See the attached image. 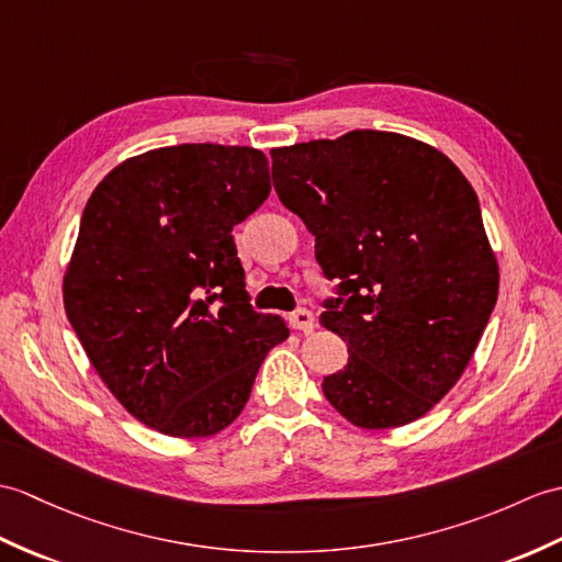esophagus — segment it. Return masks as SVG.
<instances>
[{"label": "esophagus", "instance_id": "esophagus-1", "mask_svg": "<svg viewBox=\"0 0 562 562\" xmlns=\"http://www.w3.org/2000/svg\"><path fill=\"white\" fill-rule=\"evenodd\" d=\"M286 323H290V328L296 333H311L313 325H316V318H313V313L308 308H299L292 316H286Z\"/></svg>", "mask_w": 562, "mask_h": 562}]
</instances>
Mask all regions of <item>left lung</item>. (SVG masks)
Instances as JSON below:
<instances>
[{
	"instance_id": "8db88e82",
	"label": "left lung",
	"mask_w": 562,
	"mask_h": 562,
	"mask_svg": "<svg viewBox=\"0 0 562 562\" xmlns=\"http://www.w3.org/2000/svg\"><path fill=\"white\" fill-rule=\"evenodd\" d=\"M284 207L316 237L340 280L321 325L347 342L323 395L367 430L422 419L460 381L498 299V258L479 199L424 140L357 128L272 148Z\"/></svg>"
}]
</instances>
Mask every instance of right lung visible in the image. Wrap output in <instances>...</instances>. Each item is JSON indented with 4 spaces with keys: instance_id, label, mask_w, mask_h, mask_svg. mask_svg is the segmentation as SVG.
Masks as SVG:
<instances>
[{
    "instance_id": "obj_1",
    "label": "right lung",
    "mask_w": 562,
    "mask_h": 562,
    "mask_svg": "<svg viewBox=\"0 0 562 562\" xmlns=\"http://www.w3.org/2000/svg\"><path fill=\"white\" fill-rule=\"evenodd\" d=\"M268 193L260 150L184 143L116 165L86 203L64 308L116 402L165 436L227 428L290 337L251 308L232 239Z\"/></svg>"
}]
</instances>
